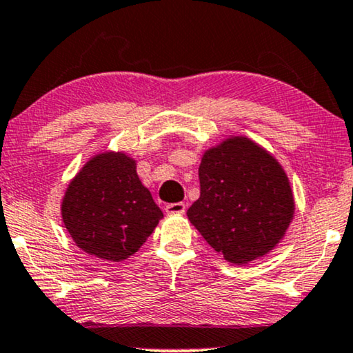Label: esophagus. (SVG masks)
Wrapping results in <instances>:
<instances>
[{
	"mask_svg": "<svg viewBox=\"0 0 353 353\" xmlns=\"http://www.w3.org/2000/svg\"><path fill=\"white\" fill-rule=\"evenodd\" d=\"M164 210H166V213H169V214H182V213H185L187 206H185V203L179 201V203H168Z\"/></svg>",
	"mask_w": 353,
	"mask_h": 353,
	"instance_id": "esophagus-1",
	"label": "esophagus"
}]
</instances>
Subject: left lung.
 <instances>
[{
  "instance_id": "1",
  "label": "left lung",
  "mask_w": 353,
  "mask_h": 353,
  "mask_svg": "<svg viewBox=\"0 0 353 353\" xmlns=\"http://www.w3.org/2000/svg\"><path fill=\"white\" fill-rule=\"evenodd\" d=\"M200 199L187 210L206 242L232 265H247L278 245L294 218V195L281 164L247 137L206 150Z\"/></svg>"
}]
</instances>
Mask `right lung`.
I'll return each instance as SVG.
<instances>
[{"instance_id": "1", "label": "right lung", "mask_w": 353, "mask_h": 353, "mask_svg": "<svg viewBox=\"0 0 353 353\" xmlns=\"http://www.w3.org/2000/svg\"><path fill=\"white\" fill-rule=\"evenodd\" d=\"M61 214L75 245L106 261L134 255L163 218L134 159L114 152L93 157L70 181Z\"/></svg>"}]
</instances>
